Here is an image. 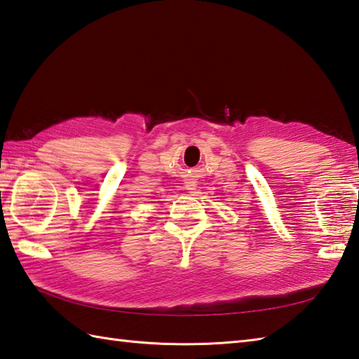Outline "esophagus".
<instances>
[{
    "label": "esophagus",
    "instance_id": "34e87169",
    "mask_svg": "<svg viewBox=\"0 0 359 359\" xmlns=\"http://www.w3.org/2000/svg\"><path fill=\"white\" fill-rule=\"evenodd\" d=\"M196 185H197V182L194 180V179H188V180H185V189H188L189 193H194V189H196Z\"/></svg>",
    "mask_w": 359,
    "mask_h": 359
}]
</instances>
